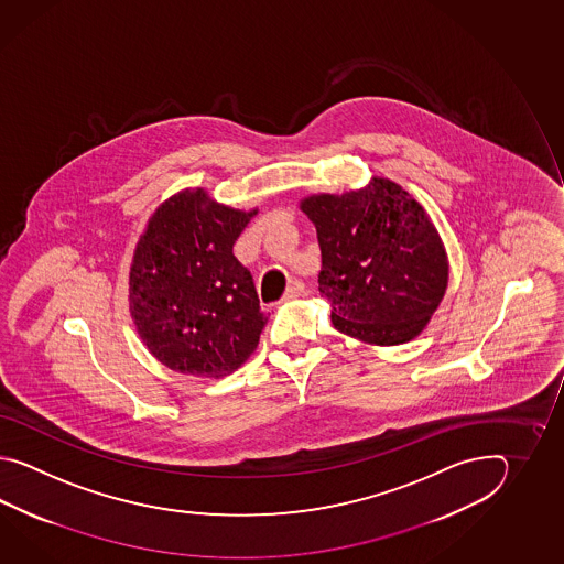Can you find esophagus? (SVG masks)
I'll return each instance as SVG.
<instances>
[{
	"label": "esophagus",
	"mask_w": 564,
	"mask_h": 564,
	"mask_svg": "<svg viewBox=\"0 0 564 564\" xmlns=\"http://www.w3.org/2000/svg\"><path fill=\"white\" fill-rule=\"evenodd\" d=\"M302 292H304V284H302L300 280H292V282L288 284L286 292H284L282 300L299 299Z\"/></svg>",
	"instance_id": "1"
}]
</instances>
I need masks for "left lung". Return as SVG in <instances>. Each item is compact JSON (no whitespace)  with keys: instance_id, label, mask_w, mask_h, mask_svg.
Returning a JSON list of instances; mask_svg holds the SVG:
<instances>
[{"instance_id":"left-lung-1","label":"left lung","mask_w":564,"mask_h":564,"mask_svg":"<svg viewBox=\"0 0 564 564\" xmlns=\"http://www.w3.org/2000/svg\"><path fill=\"white\" fill-rule=\"evenodd\" d=\"M302 212L323 253L318 292L336 330L391 347L420 335L444 299L447 256L425 209L405 189L375 177L343 195H312Z\"/></svg>"}]
</instances>
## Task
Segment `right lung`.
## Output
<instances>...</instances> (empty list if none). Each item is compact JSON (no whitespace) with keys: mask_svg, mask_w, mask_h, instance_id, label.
Wrapping results in <instances>:
<instances>
[{"mask_svg":"<svg viewBox=\"0 0 564 564\" xmlns=\"http://www.w3.org/2000/svg\"><path fill=\"white\" fill-rule=\"evenodd\" d=\"M253 216L187 189L149 219L132 258L129 302L137 333L169 369L217 379L258 347L268 318L250 270L234 256Z\"/></svg>","mask_w":564,"mask_h":564,"instance_id":"1","label":"right lung"}]
</instances>
